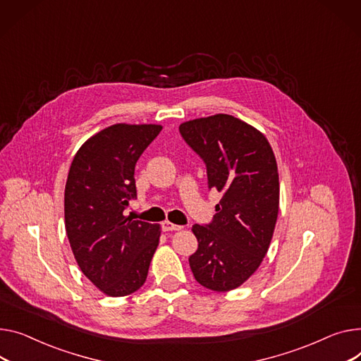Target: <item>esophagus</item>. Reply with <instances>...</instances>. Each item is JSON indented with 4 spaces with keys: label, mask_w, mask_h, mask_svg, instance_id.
Instances as JSON below:
<instances>
[{
    "label": "esophagus",
    "mask_w": 361,
    "mask_h": 361,
    "mask_svg": "<svg viewBox=\"0 0 361 361\" xmlns=\"http://www.w3.org/2000/svg\"><path fill=\"white\" fill-rule=\"evenodd\" d=\"M161 228H162V231H164V232H170V231H180V229H181V226H180V225H174V224L168 222V221L162 222Z\"/></svg>",
    "instance_id": "34e87169"
}]
</instances>
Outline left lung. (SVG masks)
Returning a JSON list of instances; mask_svg holds the SVG:
<instances>
[{"label": "left lung", "instance_id": "8db88e82", "mask_svg": "<svg viewBox=\"0 0 361 361\" xmlns=\"http://www.w3.org/2000/svg\"><path fill=\"white\" fill-rule=\"evenodd\" d=\"M204 162L209 190L222 193L210 224L193 226L199 248L188 258L195 279L214 292L241 286L266 257L279 213L277 162L269 140L229 114L180 125Z\"/></svg>", "mask_w": 361, "mask_h": 361}]
</instances>
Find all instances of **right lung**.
<instances>
[{"instance_id":"1","label":"right lung","mask_w":361,"mask_h":361,"mask_svg":"<svg viewBox=\"0 0 361 361\" xmlns=\"http://www.w3.org/2000/svg\"><path fill=\"white\" fill-rule=\"evenodd\" d=\"M159 125L118 123L91 136L72 159L65 185V228L81 271L109 296L145 283L159 225L125 216L136 199L135 165Z\"/></svg>"}]
</instances>
